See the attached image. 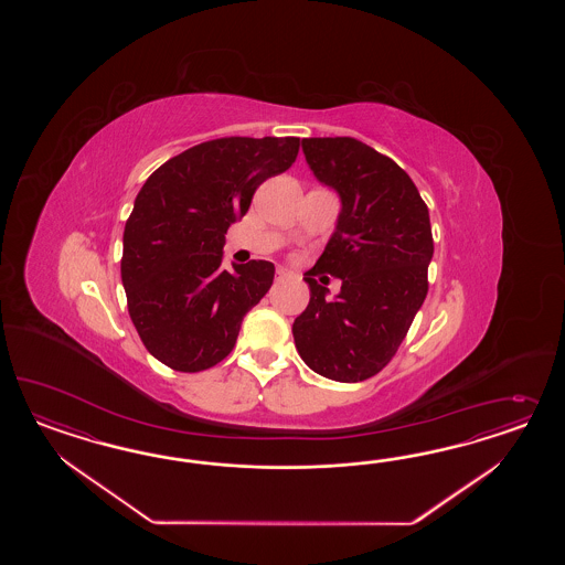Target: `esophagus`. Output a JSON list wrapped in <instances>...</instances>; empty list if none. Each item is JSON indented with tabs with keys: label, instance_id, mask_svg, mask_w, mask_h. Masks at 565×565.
I'll use <instances>...</instances> for the list:
<instances>
[{
	"label": "esophagus",
	"instance_id": "esophagus-1",
	"mask_svg": "<svg viewBox=\"0 0 565 565\" xmlns=\"http://www.w3.org/2000/svg\"><path fill=\"white\" fill-rule=\"evenodd\" d=\"M290 271H288V269H284V267H279V269H277V274H275V279H277V281H284V279H288V277H290Z\"/></svg>",
	"mask_w": 565,
	"mask_h": 565
}]
</instances>
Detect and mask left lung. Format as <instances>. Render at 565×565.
<instances>
[{
  "label": "left lung",
  "instance_id": "8db88e82",
  "mask_svg": "<svg viewBox=\"0 0 565 565\" xmlns=\"http://www.w3.org/2000/svg\"><path fill=\"white\" fill-rule=\"evenodd\" d=\"M315 178L340 196L326 250L308 271V307L291 333L300 359L319 375L359 383L397 352L427 298L433 234L411 175L356 138H305ZM333 274V299L312 274Z\"/></svg>",
  "mask_w": 565,
  "mask_h": 565
}]
</instances>
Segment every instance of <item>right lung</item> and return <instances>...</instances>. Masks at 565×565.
Returning a JSON list of instances; mask_svg holds the SVG:
<instances>
[{
	"label": "right lung",
	"instance_id": "obj_1",
	"mask_svg": "<svg viewBox=\"0 0 565 565\" xmlns=\"http://www.w3.org/2000/svg\"><path fill=\"white\" fill-rule=\"evenodd\" d=\"M298 147L296 137L217 138L171 157L142 184L124 227L121 284L140 340L166 366L199 373L222 362L271 288L269 260L223 269L225 232Z\"/></svg>",
	"mask_w": 565,
	"mask_h": 565
}]
</instances>
